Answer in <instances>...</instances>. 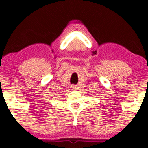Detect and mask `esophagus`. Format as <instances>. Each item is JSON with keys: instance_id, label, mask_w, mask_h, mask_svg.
<instances>
[{"instance_id": "esophagus-1", "label": "esophagus", "mask_w": 148, "mask_h": 148, "mask_svg": "<svg viewBox=\"0 0 148 148\" xmlns=\"http://www.w3.org/2000/svg\"><path fill=\"white\" fill-rule=\"evenodd\" d=\"M71 88H73V89H76V87H75V85H72Z\"/></svg>"}]
</instances>
